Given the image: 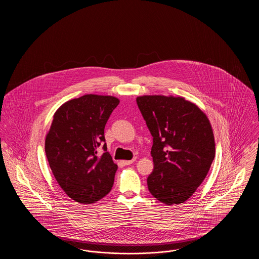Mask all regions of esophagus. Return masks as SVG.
Segmentation results:
<instances>
[{
    "mask_svg": "<svg viewBox=\"0 0 259 259\" xmlns=\"http://www.w3.org/2000/svg\"><path fill=\"white\" fill-rule=\"evenodd\" d=\"M136 161V158H133L132 160H124L122 161V163H123L124 165H131L132 163H134Z\"/></svg>",
    "mask_w": 259,
    "mask_h": 259,
    "instance_id": "1",
    "label": "esophagus"
}]
</instances>
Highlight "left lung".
<instances>
[{
	"mask_svg": "<svg viewBox=\"0 0 259 259\" xmlns=\"http://www.w3.org/2000/svg\"><path fill=\"white\" fill-rule=\"evenodd\" d=\"M137 104L153 137L154 169L148 176V190L166 205L185 203L203 183L214 158L209 120L183 97L145 95Z\"/></svg>",
	"mask_w": 259,
	"mask_h": 259,
	"instance_id": "obj_1",
	"label": "left lung"
}]
</instances>
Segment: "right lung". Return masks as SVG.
<instances>
[{
  "label": "right lung",
  "mask_w": 259,
  "mask_h": 259,
  "mask_svg": "<svg viewBox=\"0 0 259 259\" xmlns=\"http://www.w3.org/2000/svg\"><path fill=\"white\" fill-rule=\"evenodd\" d=\"M118 104L113 96L87 94L66 102L53 115L47 158L58 185L75 202L92 204L111 190L117 165L107 151L104 130ZM102 144L104 153L98 157Z\"/></svg>",
  "instance_id": "add662e5"
}]
</instances>
